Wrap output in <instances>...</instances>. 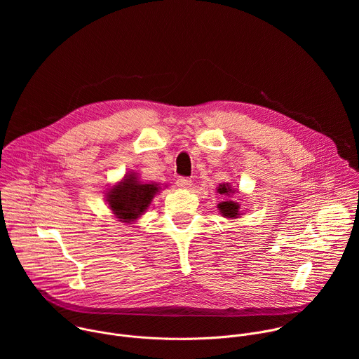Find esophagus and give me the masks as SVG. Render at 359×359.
Returning <instances> with one entry per match:
<instances>
[{"mask_svg":"<svg viewBox=\"0 0 359 359\" xmlns=\"http://www.w3.org/2000/svg\"><path fill=\"white\" fill-rule=\"evenodd\" d=\"M176 184H177V187H180V189H187V187L191 186V180H190L189 177H179V179L176 180Z\"/></svg>","mask_w":359,"mask_h":359,"instance_id":"obj_1","label":"esophagus"}]
</instances>
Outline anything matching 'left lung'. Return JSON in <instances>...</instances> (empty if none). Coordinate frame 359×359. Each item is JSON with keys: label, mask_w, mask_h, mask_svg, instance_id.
<instances>
[{"label": "left lung", "mask_w": 359, "mask_h": 359, "mask_svg": "<svg viewBox=\"0 0 359 359\" xmlns=\"http://www.w3.org/2000/svg\"><path fill=\"white\" fill-rule=\"evenodd\" d=\"M217 191H219L220 194L230 196V194L234 193L236 190L231 189L230 183H223V184H219ZM217 208H219L220 213L223 215V217H226V219H231V220H233V219H238V217L243 215L241 210H240V204L236 203V201H233V200L222 201V203H219Z\"/></svg>", "instance_id": "obj_1"}]
</instances>
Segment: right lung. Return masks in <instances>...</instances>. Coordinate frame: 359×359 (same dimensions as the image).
<instances>
[{"instance_id": "1", "label": "right lung", "mask_w": 359, "mask_h": 359, "mask_svg": "<svg viewBox=\"0 0 359 359\" xmlns=\"http://www.w3.org/2000/svg\"><path fill=\"white\" fill-rule=\"evenodd\" d=\"M159 190V184L140 183L135 173H128L122 182L109 189L107 201L112 213L122 223H132L146 212Z\"/></svg>"}]
</instances>
